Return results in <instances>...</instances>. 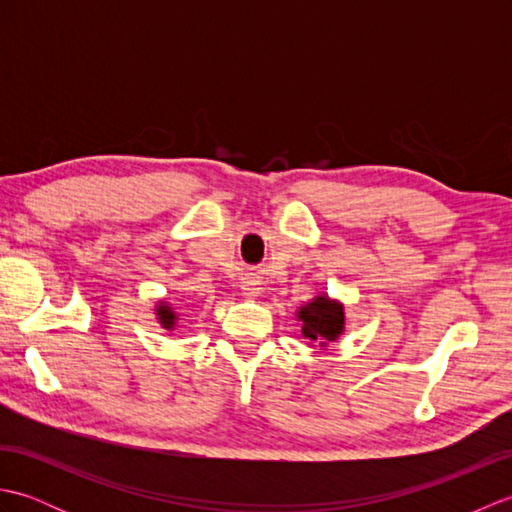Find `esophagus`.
<instances>
[{
	"label": "esophagus",
	"mask_w": 512,
	"mask_h": 512,
	"mask_svg": "<svg viewBox=\"0 0 512 512\" xmlns=\"http://www.w3.org/2000/svg\"><path fill=\"white\" fill-rule=\"evenodd\" d=\"M242 295H244L246 299H257L259 295H262V288H259V281H255V279L242 281Z\"/></svg>",
	"instance_id": "1"
}]
</instances>
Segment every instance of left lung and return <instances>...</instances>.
Segmentation results:
<instances>
[{
	"label": "left lung",
	"mask_w": 512,
	"mask_h": 512,
	"mask_svg": "<svg viewBox=\"0 0 512 512\" xmlns=\"http://www.w3.org/2000/svg\"><path fill=\"white\" fill-rule=\"evenodd\" d=\"M295 319L301 325V339L310 347H319V350L339 341V336L345 332V306L339 299L330 297L328 292H319L299 306Z\"/></svg>",
	"instance_id": "8db88e82"
}]
</instances>
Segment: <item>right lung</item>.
Instances as JSON below:
<instances>
[{
    "label": "right lung",
    "mask_w": 512,
    "mask_h": 512,
    "mask_svg": "<svg viewBox=\"0 0 512 512\" xmlns=\"http://www.w3.org/2000/svg\"><path fill=\"white\" fill-rule=\"evenodd\" d=\"M156 319H158L162 330L173 332L180 321V314L173 310V306L167 299H160V301H156Z\"/></svg>",
    "instance_id": "right-lung-1"
}]
</instances>
